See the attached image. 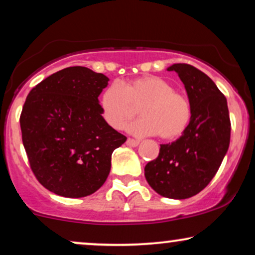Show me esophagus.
<instances>
[{
    "instance_id": "obj_1",
    "label": "esophagus",
    "mask_w": 255,
    "mask_h": 255,
    "mask_svg": "<svg viewBox=\"0 0 255 255\" xmlns=\"http://www.w3.org/2000/svg\"><path fill=\"white\" fill-rule=\"evenodd\" d=\"M126 143H127V145L130 146V147H136L140 143V141L131 139V137H128L127 141H126Z\"/></svg>"
}]
</instances>
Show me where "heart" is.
<instances>
[{
	"mask_svg": "<svg viewBox=\"0 0 255 255\" xmlns=\"http://www.w3.org/2000/svg\"><path fill=\"white\" fill-rule=\"evenodd\" d=\"M137 109L142 118L129 126L131 133L137 136L159 134L164 140L182 135L192 115L189 98L158 76H142L124 85L115 82L101 97L103 118L115 129H122Z\"/></svg>",
	"mask_w": 255,
	"mask_h": 255,
	"instance_id": "1",
	"label": "heart"
}]
</instances>
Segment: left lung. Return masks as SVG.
Wrapping results in <instances>:
<instances>
[{
	"instance_id": "8db88e82",
	"label": "left lung",
	"mask_w": 255,
	"mask_h": 255,
	"mask_svg": "<svg viewBox=\"0 0 255 255\" xmlns=\"http://www.w3.org/2000/svg\"><path fill=\"white\" fill-rule=\"evenodd\" d=\"M185 87L192 115L183 135L160 145L159 155L145 166L151 188L162 197L185 199L211 182L231 141L227 98L205 73L189 64H173Z\"/></svg>"
}]
</instances>
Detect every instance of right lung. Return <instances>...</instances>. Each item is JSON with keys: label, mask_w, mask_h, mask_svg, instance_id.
<instances>
[{"label": "right lung", "mask_w": 255, "mask_h": 255, "mask_svg": "<svg viewBox=\"0 0 255 255\" xmlns=\"http://www.w3.org/2000/svg\"><path fill=\"white\" fill-rule=\"evenodd\" d=\"M109 78L84 66L60 70L30 90L20 115L22 142L39 183L79 198L108 178L112 154L127 140L107 124L98 96Z\"/></svg>", "instance_id": "add662e5"}]
</instances>
